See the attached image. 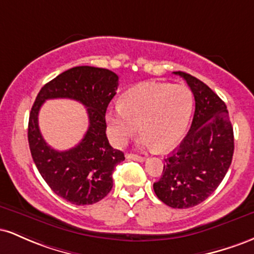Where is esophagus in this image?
I'll return each mask as SVG.
<instances>
[{
    "label": "esophagus",
    "mask_w": 254,
    "mask_h": 254,
    "mask_svg": "<svg viewBox=\"0 0 254 254\" xmlns=\"http://www.w3.org/2000/svg\"><path fill=\"white\" fill-rule=\"evenodd\" d=\"M127 159L129 160H133V161H144L145 157L141 156V155H137V154H127Z\"/></svg>",
    "instance_id": "obj_1"
}]
</instances>
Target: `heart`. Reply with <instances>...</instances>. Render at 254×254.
I'll return each mask as SVG.
<instances>
[{"instance_id":"heart-1","label":"heart","mask_w":254,"mask_h":254,"mask_svg":"<svg viewBox=\"0 0 254 254\" xmlns=\"http://www.w3.org/2000/svg\"><path fill=\"white\" fill-rule=\"evenodd\" d=\"M193 109L191 92L182 84L143 83L131 88L122 103L106 112L111 141L124 145L138 130L139 143L168 150L185 136Z\"/></svg>"}]
</instances>
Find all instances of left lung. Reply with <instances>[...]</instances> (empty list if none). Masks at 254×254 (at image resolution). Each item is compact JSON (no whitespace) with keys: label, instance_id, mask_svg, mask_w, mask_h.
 Wrapping results in <instances>:
<instances>
[{"label":"left lung","instance_id":"obj_1","mask_svg":"<svg viewBox=\"0 0 254 254\" xmlns=\"http://www.w3.org/2000/svg\"><path fill=\"white\" fill-rule=\"evenodd\" d=\"M193 93L196 109L188 135L165 159L162 177L154 183L166 205L188 209L205 200L226 176L234 153V133L226 104L190 74L174 71Z\"/></svg>","mask_w":254,"mask_h":254}]
</instances>
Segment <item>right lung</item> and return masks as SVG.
Here are the masks:
<instances>
[{"mask_svg": "<svg viewBox=\"0 0 254 254\" xmlns=\"http://www.w3.org/2000/svg\"><path fill=\"white\" fill-rule=\"evenodd\" d=\"M118 76L109 69L75 66L48 82L38 93L28 121V144L40 176L60 197L76 205L94 204L109 194L112 173L124 161L106 136L105 113L116 95ZM72 98L87 109L90 125L76 147L55 151L43 141L37 125L41 105L49 98Z\"/></svg>", "mask_w": 254, "mask_h": 254, "instance_id": "right-lung-1", "label": "right lung"}]
</instances>
